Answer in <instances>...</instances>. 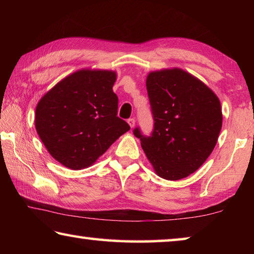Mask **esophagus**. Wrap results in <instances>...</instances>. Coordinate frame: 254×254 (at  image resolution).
I'll use <instances>...</instances> for the list:
<instances>
[{"mask_svg": "<svg viewBox=\"0 0 254 254\" xmlns=\"http://www.w3.org/2000/svg\"><path fill=\"white\" fill-rule=\"evenodd\" d=\"M127 123H128V126L131 127V128H133V127H134V126H135V120L134 119H128L127 120Z\"/></svg>", "mask_w": 254, "mask_h": 254, "instance_id": "34e87169", "label": "esophagus"}]
</instances>
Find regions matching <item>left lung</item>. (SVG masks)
I'll return each instance as SVG.
<instances>
[{"instance_id":"left-lung-1","label":"left lung","mask_w":254,"mask_h":254,"mask_svg":"<svg viewBox=\"0 0 254 254\" xmlns=\"http://www.w3.org/2000/svg\"><path fill=\"white\" fill-rule=\"evenodd\" d=\"M147 91L154 128L133 133L159 177L179 180L195 173L216 145L223 115L212 89L180 68L150 71Z\"/></svg>"}]
</instances>
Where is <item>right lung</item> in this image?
Returning a JSON list of instances; mask_svg holds the SVG:
<instances>
[{"mask_svg":"<svg viewBox=\"0 0 254 254\" xmlns=\"http://www.w3.org/2000/svg\"><path fill=\"white\" fill-rule=\"evenodd\" d=\"M115 80L113 70L84 68L63 78L38 102L37 133L50 156L64 167H91L130 130L117 117Z\"/></svg>","mask_w":254,"mask_h":254,"instance_id":"obj_1","label":"right lung"}]
</instances>
